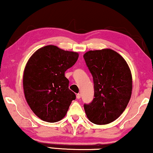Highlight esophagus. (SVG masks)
<instances>
[{
	"label": "esophagus",
	"mask_w": 153,
	"mask_h": 153,
	"mask_svg": "<svg viewBox=\"0 0 153 153\" xmlns=\"http://www.w3.org/2000/svg\"><path fill=\"white\" fill-rule=\"evenodd\" d=\"M76 98H77V99H80V98H81V94H79V93L76 94Z\"/></svg>",
	"instance_id": "34e87169"
}]
</instances>
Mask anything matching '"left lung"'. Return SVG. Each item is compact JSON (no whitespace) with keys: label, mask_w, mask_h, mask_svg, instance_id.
<instances>
[{"label":"left lung","mask_w":153,"mask_h":153,"mask_svg":"<svg viewBox=\"0 0 153 153\" xmlns=\"http://www.w3.org/2000/svg\"><path fill=\"white\" fill-rule=\"evenodd\" d=\"M93 75L94 98L84 104L87 118L96 125H106L123 114L132 91V76L126 60L111 49L88 51L83 55Z\"/></svg>","instance_id":"left-lung-1"}]
</instances>
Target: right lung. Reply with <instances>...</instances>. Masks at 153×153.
Masks as SVG:
<instances>
[{
  "label": "right lung",
  "instance_id": "obj_1",
  "mask_svg": "<svg viewBox=\"0 0 153 153\" xmlns=\"http://www.w3.org/2000/svg\"><path fill=\"white\" fill-rule=\"evenodd\" d=\"M78 58L77 52L47 45L28 59L23 75L24 95L31 110L41 120L48 123L62 120L76 99L69 89L65 72Z\"/></svg>",
  "mask_w": 153,
  "mask_h": 153
}]
</instances>
